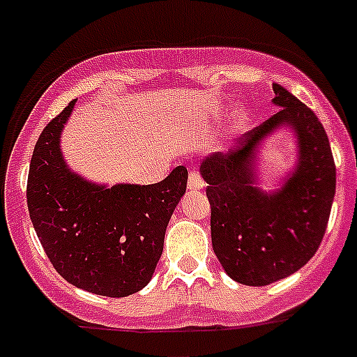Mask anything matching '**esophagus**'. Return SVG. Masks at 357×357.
Masks as SVG:
<instances>
[{
	"instance_id": "obj_1",
	"label": "esophagus",
	"mask_w": 357,
	"mask_h": 357,
	"mask_svg": "<svg viewBox=\"0 0 357 357\" xmlns=\"http://www.w3.org/2000/svg\"><path fill=\"white\" fill-rule=\"evenodd\" d=\"M188 185H189V189H196V191H198V189L205 188V181H203L202 175H199L198 172H195V169H191V172H189Z\"/></svg>"
}]
</instances>
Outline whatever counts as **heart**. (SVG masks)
I'll return each mask as SVG.
<instances>
[{"label": "heart", "instance_id": "b5f03b06", "mask_svg": "<svg viewBox=\"0 0 357 357\" xmlns=\"http://www.w3.org/2000/svg\"><path fill=\"white\" fill-rule=\"evenodd\" d=\"M240 119H243V115H240Z\"/></svg>", "mask_w": 357, "mask_h": 357}]
</instances>
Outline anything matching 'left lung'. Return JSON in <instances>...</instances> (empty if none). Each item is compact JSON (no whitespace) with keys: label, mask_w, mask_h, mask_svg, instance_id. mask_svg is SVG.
Wrapping results in <instances>:
<instances>
[{"label":"left lung","mask_w":357,"mask_h":357,"mask_svg":"<svg viewBox=\"0 0 357 357\" xmlns=\"http://www.w3.org/2000/svg\"><path fill=\"white\" fill-rule=\"evenodd\" d=\"M280 107L240 138L235 151L202 162L210 202L212 247L226 273L245 286H268L300 270L317 252L337 188V168L317 115L273 84ZM280 125L297 133L301 161L282 190L266 195L253 185L257 145Z\"/></svg>","instance_id":"obj_1"}]
</instances>
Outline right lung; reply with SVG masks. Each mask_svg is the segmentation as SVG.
<instances>
[{
	"label": "right lung",
	"instance_id": "1",
	"mask_svg": "<svg viewBox=\"0 0 357 357\" xmlns=\"http://www.w3.org/2000/svg\"><path fill=\"white\" fill-rule=\"evenodd\" d=\"M75 100L45 126L33 151L28 208L40 243L57 273L100 296L122 298L144 289L165 245L166 226L188 188L176 166L151 185L107 189L64 165L59 135Z\"/></svg>",
	"mask_w": 357,
	"mask_h": 357
}]
</instances>
